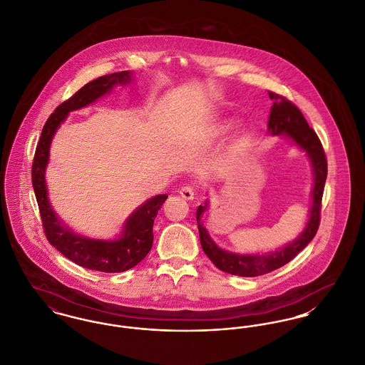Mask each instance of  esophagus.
<instances>
[{"instance_id":"34e87169","label":"esophagus","mask_w":365,"mask_h":365,"mask_svg":"<svg viewBox=\"0 0 365 365\" xmlns=\"http://www.w3.org/2000/svg\"><path fill=\"white\" fill-rule=\"evenodd\" d=\"M179 194H180L185 200H193L195 190H194L193 186L186 185V186H183V187L179 190Z\"/></svg>"}]
</instances>
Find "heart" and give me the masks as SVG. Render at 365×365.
Returning a JSON list of instances; mask_svg holds the SVG:
<instances>
[{"mask_svg":"<svg viewBox=\"0 0 365 365\" xmlns=\"http://www.w3.org/2000/svg\"><path fill=\"white\" fill-rule=\"evenodd\" d=\"M230 124H232L230 121H226V120H225V121L219 123V125H217V130H219V132H225L226 129L230 128Z\"/></svg>","mask_w":365,"mask_h":365,"instance_id":"heart-1","label":"heart"}]
</instances>
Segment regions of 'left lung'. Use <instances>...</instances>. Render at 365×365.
<instances>
[{"label":"left lung","mask_w":365,"mask_h":365,"mask_svg":"<svg viewBox=\"0 0 365 365\" xmlns=\"http://www.w3.org/2000/svg\"><path fill=\"white\" fill-rule=\"evenodd\" d=\"M269 98L273 101V108L267 123V128L270 133H285L287 136H289L302 150L307 153L312 161V167L314 172V187L312 192L313 204L310 208V217L307 220V225L299 237L295 241L285 245L284 248H281L279 251L270 252L266 255H241L219 248L200 222L201 215L207 210V202L205 205H200L197 208L195 216L200 233V242L204 252L212 260V263L217 269L241 277H257L287 264L314 238L320 226L322 193L328 172L327 157L325 151L322 149V142L314 129L309 127L302 111L291 101L274 92H269Z\"/></svg>","instance_id":"8db88e82"}]
</instances>
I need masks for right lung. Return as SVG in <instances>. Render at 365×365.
Returning <instances> with one entry per match:
<instances>
[{
  "instance_id": "add662e5",
  "label": "right lung",
  "mask_w": 365,
  "mask_h": 365,
  "mask_svg": "<svg viewBox=\"0 0 365 365\" xmlns=\"http://www.w3.org/2000/svg\"><path fill=\"white\" fill-rule=\"evenodd\" d=\"M129 81V71L102 76L93 81H89L71 98L55 108L43 125L31 167V182L46 240L71 262L86 269L105 273L125 272L146 257L153 245L154 219L168 195L158 194L143 202L127 219L123 235L117 240H93L76 235L52 211L46 193L45 168L49 158L52 138L56 129L65 121L68 111L86 108L98 98L110 92L113 86L128 84Z\"/></svg>"
}]
</instances>
